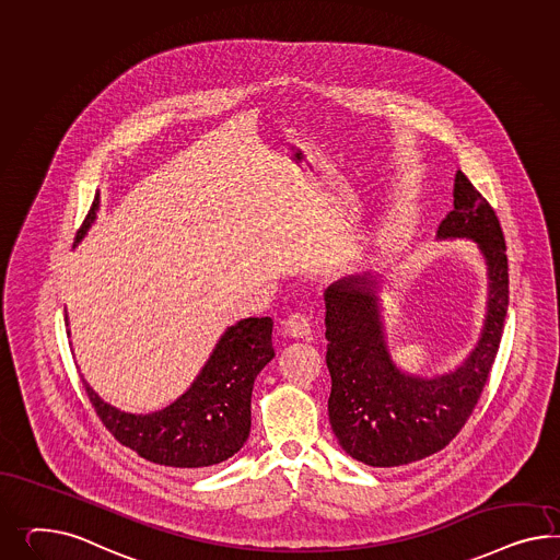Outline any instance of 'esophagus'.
<instances>
[{"mask_svg": "<svg viewBox=\"0 0 560 560\" xmlns=\"http://www.w3.org/2000/svg\"><path fill=\"white\" fill-rule=\"evenodd\" d=\"M283 330L291 338H305L307 334L312 332L310 328V319L305 318L303 314H289L285 322H283Z\"/></svg>", "mask_w": 560, "mask_h": 560, "instance_id": "34e87169", "label": "esophagus"}]
</instances>
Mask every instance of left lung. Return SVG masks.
<instances>
[{"instance_id": "8db88e82", "label": "left lung", "mask_w": 560, "mask_h": 560, "mask_svg": "<svg viewBox=\"0 0 560 560\" xmlns=\"http://www.w3.org/2000/svg\"><path fill=\"white\" fill-rule=\"evenodd\" d=\"M453 196L439 238L477 242L489 279L483 332L463 364L439 377L404 373L387 348L371 272L340 279L324 293L328 416L340 446L371 467H401L442 451L469 420L498 357L510 302L505 238L493 208L460 171Z\"/></svg>"}]
</instances>
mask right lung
<instances>
[{"label":"right lung","mask_w":560,"mask_h":560,"mask_svg":"<svg viewBox=\"0 0 560 560\" xmlns=\"http://www.w3.org/2000/svg\"><path fill=\"white\" fill-rule=\"evenodd\" d=\"M93 201L79 242L90 230ZM271 318H246L230 326L185 394L147 416L112 408L85 385L91 406L109 434L138 456L175 469H203L238 453L250 434V395L262 366L275 357Z\"/></svg>","instance_id":"obj_1"}]
</instances>
